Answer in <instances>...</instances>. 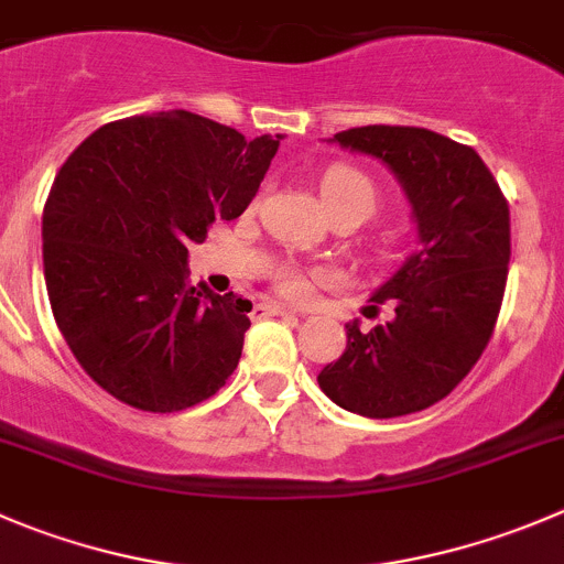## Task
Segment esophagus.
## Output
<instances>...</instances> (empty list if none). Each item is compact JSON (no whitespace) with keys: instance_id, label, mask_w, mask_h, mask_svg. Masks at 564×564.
<instances>
[{"instance_id":"obj_1","label":"esophagus","mask_w":564,"mask_h":564,"mask_svg":"<svg viewBox=\"0 0 564 564\" xmlns=\"http://www.w3.org/2000/svg\"><path fill=\"white\" fill-rule=\"evenodd\" d=\"M257 313H260V315H285V318H296V310L285 307V304H276V302L257 304Z\"/></svg>"}]
</instances>
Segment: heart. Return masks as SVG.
Returning <instances> with one entry per match:
<instances>
[{"mask_svg":"<svg viewBox=\"0 0 564 564\" xmlns=\"http://www.w3.org/2000/svg\"><path fill=\"white\" fill-rule=\"evenodd\" d=\"M321 198H324V205L329 207V213L335 218L348 216L357 224H362L377 213L382 193H379L377 180L368 171L348 163H335L321 176ZM315 279H318V273L299 271V268H282L276 273V291L285 293L288 299L302 302L313 291Z\"/></svg>","mask_w":564,"mask_h":564,"instance_id":"b5f03b06","label":"heart"}]
</instances>
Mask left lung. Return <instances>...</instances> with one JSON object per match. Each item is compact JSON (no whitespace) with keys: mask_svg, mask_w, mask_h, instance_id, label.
<instances>
[{"mask_svg":"<svg viewBox=\"0 0 564 564\" xmlns=\"http://www.w3.org/2000/svg\"><path fill=\"white\" fill-rule=\"evenodd\" d=\"M335 141L399 176L421 249L371 296L373 313L393 302L395 318L348 324L318 384L357 415H410L446 399L490 343L512 254L507 196L474 149L423 127H354Z\"/></svg>","mask_w":564,"mask_h":564,"instance_id":"obj_1","label":"left lung"}]
</instances>
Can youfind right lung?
<instances>
[{"label": "right lung", "mask_w": 564, "mask_h": 564, "mask_svg": "<svg viewBox=\"0 0 564 564\" xmlns=\"http://www.w3.org/2000/svg\"><path fill=\"white\" fill-rule=\"evenodd\" d=\"M279 138L246 141L196 112L99 127L44 207V276L83 371L143 412L216 395L238 368L251 302L187 288V246L249 207Z\"/></svg>", "instance_id": "1"}]
</instances>
